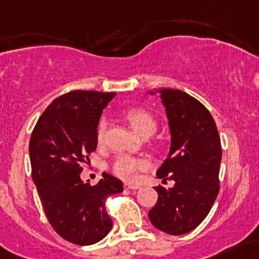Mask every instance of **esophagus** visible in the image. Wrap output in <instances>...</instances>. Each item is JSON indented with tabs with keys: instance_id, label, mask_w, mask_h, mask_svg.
<instances>
[{
	"instance_id": "esophagus-1",
	"label": "esophagus",
	"mask_w": 259,
	"mask_h": 259,
	"mask_svg": "<svg viewBox=\"0 0 259 259\" xmlns=\"http://www.w3.org/2000/svg\"><path fill=\"white\" fill-rule=\"evenodd\" d=\"M124 187L125 189H132V190L140 188V186H138V184H132V183H124Z\"/></svg>"
}]
</instances>
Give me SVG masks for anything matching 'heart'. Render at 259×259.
<instances>
[{
  "mask_svg": "<svg viewBox=\"0 0 259 259\" xmlns=\"http://www.w3.org/2000/svg\"><path fill=\"white\" fill-rule=\"evenodd\" d=\"M125 118L129 121V124L132 125L133 130L140 136L145 134H152V133H155L156 127H157V124H156L153 116L149 112H146V110L141 109V108L129 109L125 113ZM107 127L108 119L106 116H103L99 120L97 125V132H96L98 144L103 143ZM147 167H149V162L144 160V158L133 157V156L129 155H119L113 161L110 169H112V172L114 173L116 177L127 182H134L138 178L139 173L146 169Z\"/></svg>",
  "mask_w": 259,
  "mask_h": 259,
  "instance_id": "1",
  "label": "heart"
}]
</instances>
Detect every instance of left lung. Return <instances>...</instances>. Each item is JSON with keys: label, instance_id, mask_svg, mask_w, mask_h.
Returning a JSON list of instances; mask_svg holds the SVG:
<instances>
[{"label": "left lung", "instance_id": "left-lung-1", "mask_svg": "<svg viewBox=\"0 0 259 259\" xmlns=\"http://www.w3.org/2000/svg\"><path fill=\"white\" fill-rule=\"evenodd\" d=\"M161 99L172 143L157 177L175 186L155 187L158 199L149 219L166 234L184 235L200 225L220 190V136L209 110L188 93L163 88Z\"/></svg>", "mask_w": 259, "mask_h": 259}]
</instances>
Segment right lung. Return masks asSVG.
<instances>
[{"label":"right lung","instance_id":"obj_1","mask_svg":"<svg viewBox=\"0 0 259 259\" xmlns=\"http://www.w3.org/2000/svg\"><path fill=\"white\" fill-rule=\"evenodd\" d=\"M114 92L71 91L51 102L34 126L29 143L32 177L42 209L59 236L88 246L113 226L106 201L123 192L118 178L103 173L97 186L81 181L88 156L97 149V125Z\"/></svg>","mask_w":259,"mask_h":259}]
</instances>
